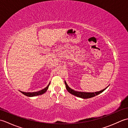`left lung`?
<instances>
[{
    "label": "left lung",
    "mask_w": 128,
    "mask_h": 128,
    "mask_svg": "<svg viewBox=\"0 0 128 128\" xmlns=\"http://www.w3.org/2000/svg\"><path fill=\"white\" fill-rule=\"evenodd\" d=\"M65 84H66V88L67 90V91H68L69 93L71 94L74 95L75 96H77L78 97L82 98H91L97 96V94H100L102 93L103 91H104L108 87L105 88L104 89L102 90L101 91H98V92H78V91H76L73 90L72 88H70L68 85H67L66 82V81H64Z\"/></svg>",
    "instance_id": "left-lung-1"
}]
</instances>
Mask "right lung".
Wrapping results in <instances>:
<instances>
[{"label": "right lung", "instance_id": "right-lung-1", "mask_svg": "<svg viewBox=\"0 0 128 128\" xmlns=\"http://www.w3.org/2000/svg\"><path fill=\"white\" fill-rule=\"evenodd\" d=\"M50 83L48 84V85L46 87V88L42 90H40L39 91H37V92H22V91H20L21 93L23 94H25V96H28V97H33V96H38V95L42 94H44L45 92L47 91V90L48 88V87L50 86Z\"/></svg>", "mask_w": 128, "mask_h": 128}]
</instances>
